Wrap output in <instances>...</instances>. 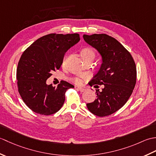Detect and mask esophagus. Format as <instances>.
Listing matches in <instances>:
<instances>
[{
    "label": "esophagus",
    "instance_id": "obj_1",
    "mask_svg": "<svg viewBox=\"0 0 156 156\" xmlns=\"http://www.w3.org/2000/svg\"><path fill=\"white\" fill-rule=\"evenodd\" d=\"M77 89L80 92H84L86 90V88H84L83 87H77Z\"/></svg>",
    "mask_w": 156,
    "mask_h": 156
}]
</instances>
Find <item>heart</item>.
Segmentation results:
<instances>
[{
    "mask_svg": "<svg viewBox=\"0 0 156 156\" xmlns=\"http://www.w3.org/2000/svg\"><path fill=\"white\" fill-rule=\"evenodd\" d=\"M80 55L82 60L84 62L87 61H92L96 55V52L94 49L91 47H84L82 48L80 51ZM68 61V57H66L64 58L62 61V66H65L66 64V62ZM76 84H80V79L79 78H74L73 79Z\"/></svg>",
    "mask_w": 156,
    "mask_h": 156,
    "instance_id": "b5f03b06",
    "label": "heart"
}]
</instances>
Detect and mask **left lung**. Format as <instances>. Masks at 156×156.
Instances as JSON below:
<instances>
[{
    "label": "left lung",
    "mask_w": 156,
    "mask_h": 156,
    "mask_svg": "<svg viewBox=\"0 0 156 156\" xmlns=\"http://www.w3.org/2000/svg\"><path fill=\"white\" fill-rule=\"evenodd\" d=\"M83 38L102 58L100 70L89 84L98 88L96 85H104V88L102 91L96 90L97 99L87 104V108L98 117H106L123 107L131 97L136 84V65L127 49L111 36L84 35Z\"/></svg>",
    "instance_id": "8db88e82"
}]
</instances>
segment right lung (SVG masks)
<instances>
[{
    "label": "right lung",
    "mask_w": 156,
    "mask_h": 156,
    "mask_svg": "<svg viewBox=\"0 0 156 156\" xmlns=\"http://www.w3.org/2000/svg\"><path fill=\"white\" fill-rule=\"evenodd\" d=\"M80 39L78 34H50L37 39L23 53L16 69L18 91L36 113L54 114L64 105L66 90L74 86L62 80L54 87L46 84V80L60 68L66 51Z\"/></svg>",
    "instance_id": "right-lung-1"
}]
</instances>
